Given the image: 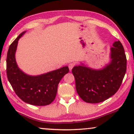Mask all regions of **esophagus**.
Wrapping results in <instances>:
<instances>
[{"mask_svg": "<svg viewBox=\"0 0 134 134\" xmlns=\"http://www.w3.org/2000/svg\"><path fill=\"white\" fill-rule=\"evenodd\" d=\"M74 66H75V64H74V63H69V65H68V67H69V70L71 71V69H72V68L74 67Z\"/></svg>", "mask_w": 134, "mask_h": 134, "instance_id": "obj_1", "label": "esophagus"}]
</instances>
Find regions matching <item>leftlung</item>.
Listing matches in <instances>:
<instances>
[{"mask_svg":"<svg viewBox=\"0 0 134 134\" xmlns=\"http://www.w3.org/2000/svg\"><path fill=\"white\" fill-rule=\"evenodd\" d=\"M110 47V62L105 67L94 69L83 64L72 69L79 96L88 103L103 102L120 88L126 74V60L124 47L120 41Z\"/></svg>","mask_w":134,"mask_h":134,"instance_id":"8db88e82","label":"left lung"}]
</instances>
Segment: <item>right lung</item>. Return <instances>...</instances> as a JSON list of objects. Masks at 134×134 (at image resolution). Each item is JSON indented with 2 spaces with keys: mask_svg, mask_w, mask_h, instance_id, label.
I'll use <instances>...</instances> for the list:
<instances>
[{
  "mask_svg": "<svg viewBox=\"0 0 134 134\" xmlns=\"http://www.w3.org/2000/svg\"><path fill=\"white\" fill-rule=\"evenodd\" d=\"M23 32L9 47L7 57V74L14 92L27 104L42 106L50 104L55 98L57 87L63 77L69 72L68 66L39 76H30L19 69L15 54L19 38Z\"/></svg>",
  "mask_w": 134,
  "mask_h": 134,
  "instance_id": "1",
  "label": "right lung"
}]
</instances>
